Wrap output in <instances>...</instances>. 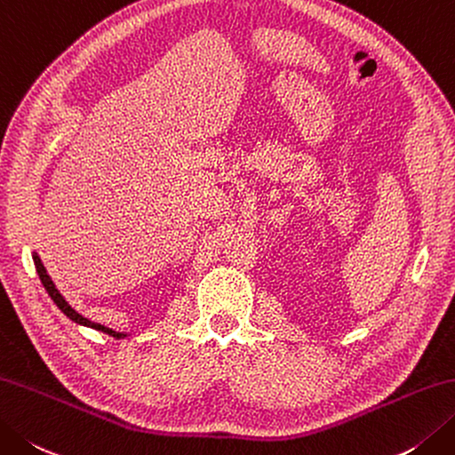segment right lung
<instances>
[{
    "label": "right lung",
    "mask_w": 455,
    "mask_h": 455,
    "mask_svg": "<svg viewBox=\"0 0 455 455\" xmlns=\"http://www.w3.org/2000/svg\"><path fill=\"white\" fill-rule=\"evenodd\" d=\"M33 262H35V268H37V274H39V278H41V283L44 286V290L49 291L51 299L55 301L57 307H59V309L62 311V314H65L67 317L73 319V322H75V323H78V325L92 327V329H98V331H102V333H106V335H112V337H116V339H122V337H126L124 333H116V331H112L110 327H104V325H100V323H94V322H91V319H86V317L80 315L78 311H75L73 307H70V306H68V301L60 296V291L55 288V283H52L51 275L47 274V270H44V266H43L41 258H39L37 254H33Z\"/></svg>",
    "instance_id": "add662e5"
}]
</instances>
